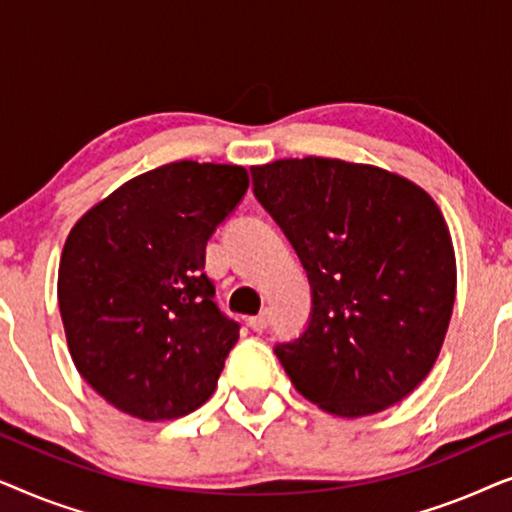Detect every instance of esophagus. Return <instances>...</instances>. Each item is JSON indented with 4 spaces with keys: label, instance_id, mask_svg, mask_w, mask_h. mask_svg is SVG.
<instances>
[{
    "label": "esophagus",
    "instance_id": "esophagus-1",
    "mask_svg": "<svg viewBox=\"0 0 512 512\" xmlns=\"http://www.w3.org/2000/svg\"><path fill=\"white\" fill-rule=\"evenodd\" d=\"M249 326L254 328L256 333H263L265 328L270 326V314H268V312H261V314H256V317H251V319H249Z\"/></svg>",
    "mask_w": 512,
    "mask_h": 512
}]
</instances>
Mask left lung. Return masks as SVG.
Here are the masks:
<instances>
[{"label": "left lung", "mask_w": 512, "mask_h": 512, "mask_svg": "<svg viewBox=\"0 0 512 512\" xmlns=\"http://www.w3.org/2000/svg\"><path fill=\"white\" fill-rule=\"evenodd\" d=\"M312 286L305 333L275 347L293 387L338 417L403 401L436 363L457 296L445 216L424 188L338 158L251 167Z\"/></svg>", "instance_id": "8db88e82"}]
</instances>
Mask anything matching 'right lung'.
Instances as JSON below:
<instances>
[{
  "mask_svg": "<svg viewBox=\"0 0 512 512\" xmlns=\"http://www.w3.org/2000/svg\"><path fill=\"white\" fill-rule=\"evenodd\" d=\"M247 188L240 165L179 160L125 181L69 230L58 270L69 354L125 415L177 419L214 394L240 326L212 300L205 247Z\"/></svg>",
  "mask_w": 512,
  "mask_h": 512,
  "instance_id": "add662e5",
  "label": "right lung"
}]
</instances>
